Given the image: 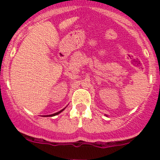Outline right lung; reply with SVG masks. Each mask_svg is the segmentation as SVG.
<instances>
[{
  "mask_svg": "<svg viewBox=\"0 0 160 160\" xmlns=\"http://www.w3.org/2000/svg\"><path fill=\"white\" fill-rule=\"evenodd\" d=\"M66 107H65V108L64 109H62V110H61V111H58V112H57V113H54V114H49V115H45V117H48V116H50V117H51V116H55V115H57V114H60V113L61 112H62V111H64V110H65V109H66Z\"/></svg>",
  "mask_w": 160,
  "mask_h": 160,
  "instance_id": "1",
  "label": "right lung"
}]
</instances>
